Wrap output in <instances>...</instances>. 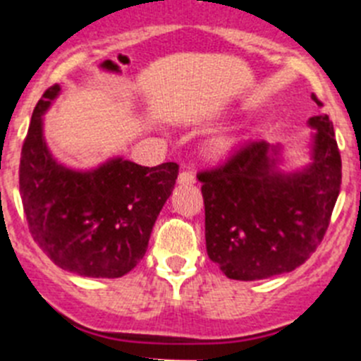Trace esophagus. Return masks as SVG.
<instances>
[{
	"label": "esophagus",
	"mask_w": 361,
	"mask_h": 361,
	"mask_svg": "<svg viewBox=\"0 0 361 361\" xmlns=\"http://www.w3.org/2000/svg\"><path fill=\"white\" fill-rule=\"evenodd\" d=\"M197 178L193 171H180L178 173V184H195Z\"/></svg>",
	"instance_id": "1"
}]
</instances>
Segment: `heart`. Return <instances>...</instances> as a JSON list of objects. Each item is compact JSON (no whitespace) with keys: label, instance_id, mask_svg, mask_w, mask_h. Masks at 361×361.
Instances as JSON below:
<instances>
[{"label":"heart","instance_id":"b5f03b06","mask_svg":"<svg viewBox=\"0 0 361 361\" xmlns=\"http://www.w3.org/2000/svg\"><path fill=\"white\" fill-rule=\"evenodd\" d=\"M233 146H235V137L219 135V137H215L212 142H209V152L219 157V155H226L229 149H233Z\"/></svg>","mask_w":361,"mask_h":361}]
</instances>
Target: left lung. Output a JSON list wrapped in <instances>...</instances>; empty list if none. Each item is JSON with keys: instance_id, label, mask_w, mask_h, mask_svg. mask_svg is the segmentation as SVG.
<instances>
[{"instance_id": "1", "label": "left lung", "mask_w": 361, "mask_h": 361, "mask_svg": "<svg viewBox=\"0 0 361 361\" xmlns=\"http://www.w3.org/2000/svg\"><path fill=\"white\" fill-rule=\"evenodd\" d=\"M312 101L322 106L317 95ZM311 162L283 173L279 145L250 141L219 168L200 171L206 250L228 279L262 280L296 269L329 228L342 157L329 116L309 119Z\"/></svg>"}]
</instances>
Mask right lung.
<instances>
[{
	"label": "right lung",
	"instance_id": "right-lung-1",
	"mask_svg": "<svg viewBox=\"0 0 361 361\" xmlns=\"http://www.w3.org/2000/svg\"><path fill=\"white\" fill-rule=\"evenodd\" d=\"M59 90V85L50 86L39 99L21 148L19 193L28 229L61 269L119 279L145 257L178 164L148 168L121 157L88 171L59 164L43 137V114Z\"/></svg>",
	"mask_w": 361,
	"mask_h": 361
}]
</instances>
